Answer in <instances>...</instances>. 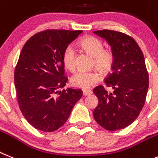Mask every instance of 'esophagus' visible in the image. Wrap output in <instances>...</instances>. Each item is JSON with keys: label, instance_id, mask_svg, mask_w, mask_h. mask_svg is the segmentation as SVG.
Returning a JSON list of instances; mask_svg holds the SVG:
<instances>
[{"label": "esophagus", "instance_id": "1", "mask_svg": "<svg viewBox=\"0 0 158 158\" xmlns=\"http://www.w3.org/2000/svg\"><path fill=\"white\" fill-rule=\"evenodd\" d=\"M83 94L84 96H87V95H90V94H92V91L90 90H83Z\"/></svg>", "mask_w": 158, "mask_h": 158}]
</instances>
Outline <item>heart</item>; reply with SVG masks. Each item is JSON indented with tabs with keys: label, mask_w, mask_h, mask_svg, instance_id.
<instances>
[{
	"label": "heart",
	"mask_w": 158,
	"mask_h": 158,
	"mask_svg": "<svg viewBox=\"0 0 158 158\" xmlns=\"http://www.w3.org/2000/svg\"><path fill=\"white\" fill-rule=\"evenodd\" d=\"M81 48L94 57V64L102 73L111 70L114 62V55L110 49H103L102 41L94 36H87L79 42ZM75 50L72 45L67 46L63 53V64L68 70L73 71L75 68ZM101 75L97 71H77L71 78V84L79 88H89L98 83Z\"/></svg>",
	"instance_id": "heart-1"
}]
</instances>
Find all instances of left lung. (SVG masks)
<instances>
[{
  "label": "left lung",
  "mask_w": 158,
  "mask_h": 158,
  "mask_svg": "<svg viewBox=\"0 0 158 158\" xmlns=\"http://www.w3.org/2000/svg\"><path fill=\"white\" fill-rule=\"evenodd\" d=\"M94 33L107 41L114 55L112 72L105 78L106 87H94L98 104L93 114L98 125L110 131L130 126L138 117L149 88V74L140 47L130 35L113 30Z\"/></svg>",
  "instance_id": "left-lung-1"
}]
</instances>
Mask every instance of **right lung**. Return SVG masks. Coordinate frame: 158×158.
<instances>
[{
	"mask_svg": "<svg viewBox=\"0 0 158 158\" xmlns=\"http://www.w3.org/2000/svg\"><path fill=\"white\" fill-rule=\"evenodd\" d=\"M83 32L81 30L48 29L35 34L21 50L14 72L19 107L37 130L53 132L66 123L83 96L79 89L63 88L64 49Z\"/></svg>",
	"mask_w": 158,
	"mask_h": 158,
	"instance_id": "add662e5",
	"label": "right lung"
}]
</instances>
